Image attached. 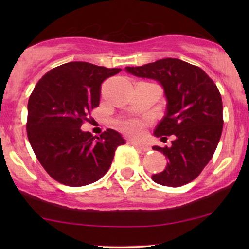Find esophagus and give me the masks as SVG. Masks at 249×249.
I'll return each instance as SVG.
<instances>
[{
	"mask_svg": "<svg viewBox=\"0 0 249 249\" xmlns=\"http://www.w3.org/2000/svg\"><path fill=\"white\" fill-rule=\"evenodd\" d=\"M130 145H133L134 147H136L137 149H140L142 151H149L150 150V147L144 145V144H140V142H130Z\"/></svg>",
	"mask_w": 249,
	"mask_h": 249,
	"instance_id": "34e87169",
	"label": "esophagus"
}]
</instances>
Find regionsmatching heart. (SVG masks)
I'll return each mask as SVG.
<instances>
[{
	"mask_svg": "<svg viewBox=\"0 0 249 249\" xmlns=\"http://www.w3.org/2000/svg\"><path fill=\"white\" fill-rule=\"evenodd\" d=\"M149 122L141 119H126L119 122V127L126 136L133 138H140L145 133Z\"/></svg>",
	"mask_w": 249,
	"mask_h": 249,
	"instance_id": "b5f03b06",
	"label": "heart"
}]
</instances>
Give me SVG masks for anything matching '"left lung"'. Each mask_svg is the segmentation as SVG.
Returning a JSON list of instances; mask_svg holds the SVG:
<instances>
[{
    "instance_id": "8db88e82",
    "label": "left lung",
    "mask_w": 249,
    "mask_h": 249,
    "mask_svg": "<svg viewBox=\"0 0 249 249\" xmlns=\"http://www.w3.org/2000/svg\"><path fill=\"white\" fill-rule=\"evenodd\" d=\"M126 71L161 83L168 101L167 113L155 135L171 146H154L166 156L167 167L151 177L156 183L181 187L199 176L212 159L223 130L221 93L200 67L176 58L160 59Z\"/></svg>"
}]
</instances>
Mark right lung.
<instances>
[{
  "mask_svg": "<svg viewBox=\"0 0 249 249\" xmlns=\"http://www.w3.org/2000/svg\"><path fill=\"white\" fill-rule=\"evenodd\" d=\"M89 62L58 66L41 77L27 105V137L47 174L69 187H82L102 178L117 147L125 141L108 128L100 135L81 130L100 104L101 84L121 72Z\"/></svg>",
  "mask_w": 249,
  "mask_h": 249,
  "instance_id": "1",
  "label": "right lung"
}]
</instances>
